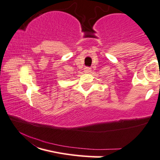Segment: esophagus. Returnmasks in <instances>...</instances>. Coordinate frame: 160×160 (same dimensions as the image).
Listing matches in <instances>:
<instances>
[{"label": "esophagus", "mask_w": 160, "mask_h": 160, "mask_svg": "<svg viewBox=\"0 0 160 160\" xmlns=\"http://www.w3.org/2000/svg\"><path fill=\"white\" fill-rule=\"evenodd\" d=\"M84 72H85V73H90V72H91V68H88V67H85V68H84Z\"/></svg>", "instance_id": "esophagus-1"}]
</instances>
